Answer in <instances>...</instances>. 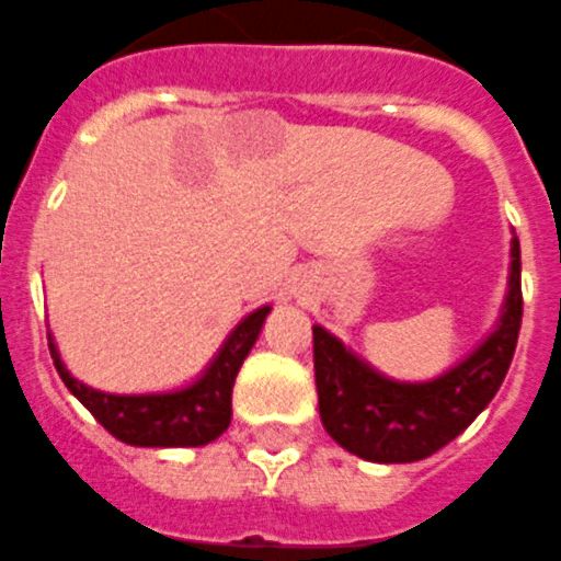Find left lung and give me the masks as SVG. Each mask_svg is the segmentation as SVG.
<instances>
[{
    "instance_id": "1",
    "label": "left lung",
    "mask_w": 561,
    "mask_h": 561,
    "mask_svg": "<svg viewBox=\"0 0 561 561\" xmlns=\"http://www.w3.org/2000/svg\"><path fill=\"white\" fill-rule=\"evenodd\" d=\"M519 240H511L508 294L496 328L460 364L432 381H396L333 333L313 328L319 415L350 455L373 462H415L455 440L496 396L523 324Z\"/></svg>"
}]
</instances>
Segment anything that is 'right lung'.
Masks as SVG:
<instances>
[{"label":"right lung","mask_w":561,"mask_h":561,"mask_svg":"<svg viewBox=\"0 0 561 561\" xmlns=\"http://www.w3.org/2000/svg\"><path fill=\"white\" fill-rule=\"evenodd\" d=\"M271 308H256L251 316L231 330L220 353L203 369L197 381L172 392H146V396H115L87 387L72 378L61 362L53 333L50 355L65 387L92 412V417L110 432L112 437L129 446H152V449H172V446H206L217 440L231 423V389L237 381L242 362L260 339Z\"/></svg>","instance_id":"right-lung-1"}]
</instances>
